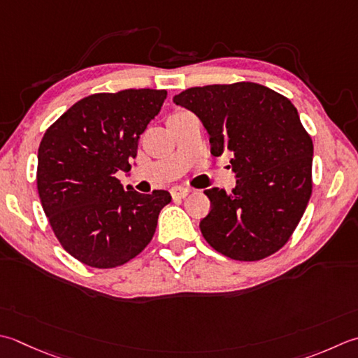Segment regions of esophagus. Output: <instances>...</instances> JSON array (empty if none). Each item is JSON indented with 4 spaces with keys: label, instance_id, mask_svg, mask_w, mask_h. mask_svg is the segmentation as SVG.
I'll return each mask as SVG.
<instances>
[{
    "label": "esophagus",
    "instance_id": "esophagus-1",
    "mask_svg": "<svg viewBox=\"0 0 358 358\" xmlns=\"http://www.w3.org/2000/svg\"><path fill=\"white\" fill-rule=\"evenodd\" d=\"M171 194L173 199H183L189 194V189L187 187H181V186H173L171 189Z\"/></svg>",
    "mask_w": 358,
    "mask_h": 358
}]
</instances>
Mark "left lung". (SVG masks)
I'll return each mask as SVG.
<instances>
[{"label": "left lung", "instance_id": "8db88e82", "mask_svg": "<svg viewBox=\"0 0 358 358\" xmlns=\"http://www.w3.org/2000/svg\"><path fill=\"white\" fill-rule=\"evenodd\" d=\"M200 117L211 153H233L236 187L206 189L200 222L211 247L236 261H261L289 242L312 195L313 143L285 96L253 82L194 87L173 97Z\"/></svg>", "mask_w": 358, "mask_h": 358}]
</instances>
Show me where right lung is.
I'll return each mask as SVG.
<instances>
[{
	"instance_id": "1",
	"label": "right lung",
	"mask_w": 358,
	"mask_h": 358,
	"mask_svg": "<svg viewBox=\"0 0 358 358\" xmlns=\"http://www.w3.org/2000/svg\"><path fill=\"white\" fill-rule=\"evenodd\" d=\"M166 90H122L83 97L46 130L38 147L37 189L55 237L94 268H115L138 256L155 234L167 191L124 189L138 141Z\"/></svg>"
}]
</instances>
